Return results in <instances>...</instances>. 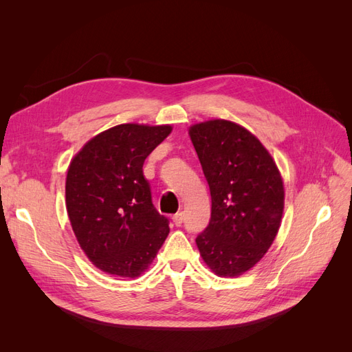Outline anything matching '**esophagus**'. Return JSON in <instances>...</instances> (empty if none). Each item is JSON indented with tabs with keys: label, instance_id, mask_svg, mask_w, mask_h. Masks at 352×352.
I'll use <instances>...</instances> for the list:
<instances>
[{
	"label": "esophagus",
	"instance_id": "1",
	"mask_svg": "<svg viewBox=\"0 0 352 352\" xmlns=\"http://www.w3.org/2000/svg\"><path fill=\"white\" fill-rule=\"evenodd\" d=\"M173 223L176 226H180L184 223V212L182 211H177L176 214L173 216Z\"/></svg>",
	"mask_w": 352,
	"mask_h": 352
}]
</instances>
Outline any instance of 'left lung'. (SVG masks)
<instances>
[{
    "label": "left lung",
    "mask_w": 352,
    "mask_h": 352,
    "mask_svg": "<svg viewBox=\"0 0 352 352\" xmlns=\"http://www.w3.org/2000/svg\"><path fill=\"white\" fill-rule=\"evenodd\" d=\"M210 186L211 219L195 242L221 278H235L267 252L280 228L285 190L274 160L245 127L208 120L189 127Z\"/></svg>",
    "instance_id": "8db88e82"
}]
</instances>
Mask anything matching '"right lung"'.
I'll list each match as a JSON object with an SVG mask.
<instances>
[{"label":"right lung","mask_w":352,"mask_h":352,"mask_svg":"<svg viewBox=\"0 0 352 352\" xmlns=\"http://www.w3.org/2000/svg\"><path fill=\"white\" fill-rule=\"evenodd\" d=\"M170 132L168 124H119L94 136L72 160L67 214L80 248L105 273L138 278L168 235L142 166Z\"/></svg>","instance_id":"obj_1"}]
</instances>
